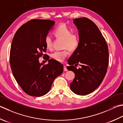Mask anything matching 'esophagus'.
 Returning a JSON list of instances; mask_svg holds the SVG:
<instances>
[{"instance_id":"34e87169","label":"esophagus","mask_w":123,"mask_h":123,"mask_svg":"<svg viewBox=\"0 0 123 123\" xmlns=\"http://www.w3.org/2000/svg\"><path fill=\"white\" fill-rule=\"evenodd\" d=\"M63 70H64V71H67V70H67V67L66 66H64V69H63Z\"/></svg>"}]
</instances>
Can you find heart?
<instances>
[{"mask_svg":"<svg viewBox=\"0 0 123 123\" xmlns=\"http://www.w3.org/2000/svg\"><path fill=\"white\" fill-rule=\"evenodd\" d=\"M55 36L57 38L63 40V48L67 49L70 51H74L77 49L80 44V38L78 34L73 33V31L64 24H61L55 29L54 31ZM46 47L48 49L52 48V38L50 35H47L45 38ZM68 52L67 49L62 50H56L51 54L53 59L59 62L63 61L68 56Z\"/></svg>","mask_w":123,"mask_h":123,"instance_id":"b5f03b06","label":"heart"}]
</instances>
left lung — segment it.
<instances>
[{
    "label": "left lung",
    "mask_w": 123,
    "mask_h": 123,
    "mask_svg": "<svg viewBox=\"0 0 123 123\" xmlns=\"http://www.w3.org/2000/svg\"><path fill=\"white\" fill-rule=\"evenodd\" d=\"M80 44L69 59L67 69L75 74L70 87L73 92L87 95L97 89L107 73L109 50L105 40L95 24L86 18H75ZM79 65L77 69L75 67Z\"/></svg>",
    "instance_id": "obj_1"
}]
</instances>
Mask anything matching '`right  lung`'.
Returning <instances> with one entry per match:
<instances>
[{"label": "right lung", "instance_id": "1", "mask_svg": "<svg viewBox=\"0 0 123 123\" xmlns=\"http://www.w3.org/2000/svg\"><path fill=\"white\" fill-rule=\"evenodd\" d=\"M55 22L33 19L17 30L12 41L9 61L17 83L27 94L42 97L50 91L55 78L62 74L63 66L59 62L47 59L46 64L39 59L46 52L45 38Z\"/></svg>", "mask_w": 123, "mask_h": 123}]
</instances>
